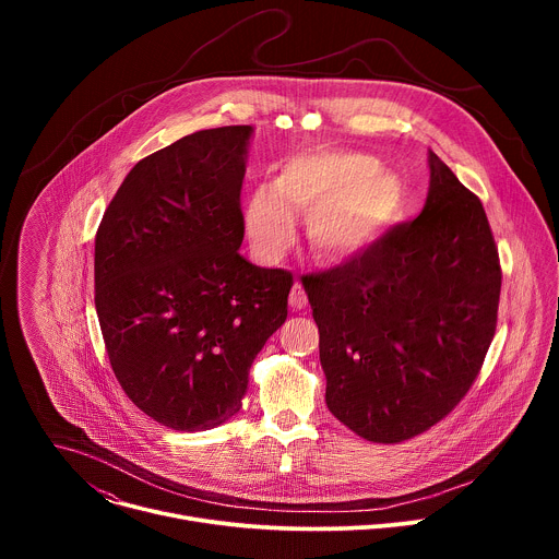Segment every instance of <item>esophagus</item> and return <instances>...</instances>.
Segmentation results:
<instances>
[{
    "label": "esophagus",
    "mask_w": 559,
    "mask_h": 559,
    "mask_svg": "<svg viewBox=\"0 0 559 559\" xmlns=\"http://www.w3.org/2000/svg\"><path fill=\"white\" fill-rule=\"evenodd\" d=\"M289 305H292V309H302L307 305V294L300 283H294V287L289 292Z\"/></svg>",
    "instance_id": "obj_1"
}]
</instances>
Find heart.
<instances>
[{"mask_svg": "<svg viewBox=\"0 0 559 559\" xmlns=\"http://www.w3.org/2000/svg\"><path fill=\"white\" fill-rule=\"evenodd\" d=\"M403 205V186L382 173L376 156L323 150L289 158L274 183L254 188L243 203V223L254 250L276 259L294 241V212H307L313 252L341 261L373 243Z\"/></svg>", "mask_w": 559, "mask_h": 559, "instance_id": "obj_1", "label": "heart"}]
</instances>
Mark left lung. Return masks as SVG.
Here are the masks:
<instances>
[{
	"mask_svg": "<svg viewBox=\"0 0 559 559\" xmlns=\"http://www.w3.org/2000/svg\"><path fill=\"white\" fill-rule=\"evenodd\" d=\"M416 221L305 276L330 412L369 442L425 433L466 395L498 325L502 270L487 212L429 152Z\"/></svg>",
	"mask_w": 559,
	"mask_h": 559,
	"instance_id": "obj_1",
	"label": "left lung"
}]
</instances>
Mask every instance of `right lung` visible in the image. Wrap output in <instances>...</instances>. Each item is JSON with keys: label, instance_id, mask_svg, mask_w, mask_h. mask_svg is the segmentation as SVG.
<instances>
[{"label": "right lung", "instance_id": "right-lung-1", "mask_svg": "<svg viewBox=\"0 0 559 559\" xmlns=\"http://www.w3.org/2000/svg\"><path fill=\"white\" fill-rule=\"evenodd\" d=\"M252 126L199 130L128 173L95 238V307L130 401L175 431L241 409L294 278L238 254Z\"/></svg>", "mask_w": 559, "mask_h": 559}]
</instances>
